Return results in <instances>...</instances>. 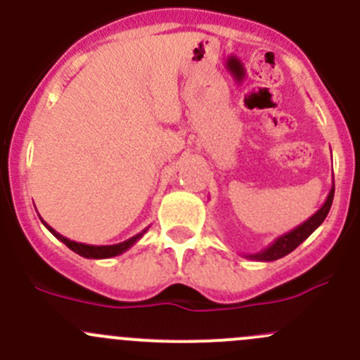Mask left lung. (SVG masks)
I'll use <instances>...</instances> for the list:
<instances>
[{"label":"left lung","mask_w":360,"mask_h":360,"mask_svg":"<svg viewBox=\"0 0 360 360\" xmlns=\"http://www.w3.org/2000/svg\"><path fill=\"white\" fill-rule=\"evenodd\" d=\"M333 198H335V177H333V186H331V191H329L328 198H326V202L322 203V207L314 214V216L308 217L304 223H301L300 226H296L294 230L275 238L268 248H264L263 250H259V252L256 254H244V257H248V259H254V261H277L281 259V257L288 256L289 252H292L301 242L307 240V238L310 237V235L314 233L322 223H324L326 216H328L329 209H331Z\"/></svg>","instance_id":"1"}]
</instances>
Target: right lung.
<instances>
[{
  "label": "right lung",
  "mask_w": 360,
  "mask_h": 360,
  "mask_svg": "<svg viewBox=\"0 0 360 360\" xmlns=\"http://www.w3.org/2000/svg\"><path fill=\"white\" fill-rule=\"evenodd\" d=\"M41 223L45 224L46 230H49L50 233L53 235V237L59 238V240L63 242V244H66L68 248L72 250V252L79 254V256L86 257V259H106V257L120 256V254H123V252H125V250H129L130 248H132V245L136 244V242L139 240V238L143 237V235L148 231V228H146V230H143V231H141V233L134 235V237H130L129 240H123V242H120V244H112V245H89V244H82V242L69 240V238L63 237V235H60V233H57V231L53 230L52 226H49V224H46L43 219H41Z\"/></svg>",
  "instance_id": "1"
}]
</instances>
